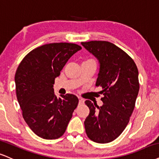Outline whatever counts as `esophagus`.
Instances as JSON below:
<instances>
[{
	"label": "esophagus",
	"mask_w": 159,
	"mask_h": 159,
	"mask_svg": "<svg viewBox=\"0 0 159 159\" xmlns=\"http://www.w3.org/2000/svg\"><path fill=\"white\" fill-rule=\"evenodd\" d=\"M78 101H79V104H83L84 103V99L81 97H78Z\"/></svg>",
	"instance_id": "obj_1"
}]
</instances>
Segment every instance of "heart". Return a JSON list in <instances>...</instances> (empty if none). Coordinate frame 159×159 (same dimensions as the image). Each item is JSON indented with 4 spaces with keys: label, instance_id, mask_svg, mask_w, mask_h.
<instances>
[{
    "label": "heart",
    "instance_id": "1",
    "mask_svg": "<svg viewBox=\"0 0 159 159\" xmlns=\"http://www.w3.org/2000/svg\"><path fill=\"white\" fill-rule=\"evenodd\" d=\"M84 61H95L93 59H91V58H89V59H87V60Z\"/></svg>",
    "mask_w": 159,
    "mask_h": 159
}]
</instances>
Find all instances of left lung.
<instances>
[{
  "label": "left lung",
  "mask_w": 159,
  "mask_h": 159,
  "mask_svg": "<svg viewBox=\"0 0 159 159\" xmlns=\"http://www.w3.org/2000/svg\"><path fill=\"white\" fill-rule=\"evenodd\" d=\"M100 63L95 85L101 87L103 105L98 107L89 100L85 104L89 114L85 119L88 138L100 144L117 139L129 123L139 90V71L134 61L121 48L110 42H81Z\"/></svg>",
  "instance_id": "obj_1"
}]
</instances>
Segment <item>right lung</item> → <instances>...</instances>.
<instances>
[{
	"label": "right lung",
	"instance_id": "right-lung-1",
	"mask_svg": "<svg viewBox=\"0 0 159 159\" xmlns=\"http://www.w3.org/2000/svg\"><path fill=\"white\" fill-rule=\"evenodd\" d=\"M81 46L71 43H52L32 49L23 58L15 75L18 101L24 121L38 136L56 139L62 136L77 107L73 94L57 98L55 78Z\"/></svg>",
	"mask_w": 159,
	"mask_h": 159
}]
</instances>
